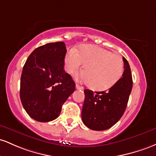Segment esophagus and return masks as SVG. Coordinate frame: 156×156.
<instances>
[{
  "label": "esophagus",
  "mask_w": 156,
  "mask_h": 156,
  "mask_svg": "<svg viewBox=\"0 0 156 156\" xmlns=\"http://www.w3.org/2000/svg\"><path fill=\"white\" fill-rule=\"evenodd\" d=\"M76 89H77V90H83V87L80 86V85H79L78 84H76Z\"/></svg>",
  "instance_id": "1"
}]
</instances>
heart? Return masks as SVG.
I'll use <instances>...</instances> for the list:
<instances>
[{
    "label": "heart",
    "mask_w": 156,
    "mask_h": 156,
    "mask_svg": "<svg viewBox=\"0 0 156 156\" xmlns=\"http://www.w3.org/2000/svg\"><path fill=\"white\" fill-rule=\"evenodd\" d=\"M64 62L65 70L69 73L76 72L84 63V71L76 77L96 90L111 88L122 77L125 69L120 56L93 45H83L78 50L70 48Z\"/></svg>",
    "instance_id": "obj_1"
}]
</instances>
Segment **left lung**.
<instances>
[{"label": "left lung", "instance_id": "left-lung-1", "mask_svg": "<svg viewBox=\"0 0 156 156\" xmlns=\"http://www.w3.org/2000/svg\"><path fill=\"white\" fill-rule=\"evenodd\" d=\"M122 77L108 90L96 92L85 89L82 119L93 130L111 128L125 113L132 90L133 79L130 65L123 57Z\"/></svg>", "mask_w": 156, "mask_h": 156}]
</instances>
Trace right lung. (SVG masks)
I'll return each instance as SVG.
<instances>
[{
	"label": "right lung",
	"instance_id": "add662e5",
	"mask_svg": "<svg viewBox=\"0 0 156 156\" xmlns=\"http://www.w3.org/2000/svg\"><path fill=\"white\" fill-rule=\"evenodd\" d=\"M66 51L63 42L47 43L33 51L24 65L20 100L26 113L37 122L57 119L75 90L74 82L64 70Z\"/></svg>",
	"mask_w": 156,
	"mask_h": 156
}]
</instances>
